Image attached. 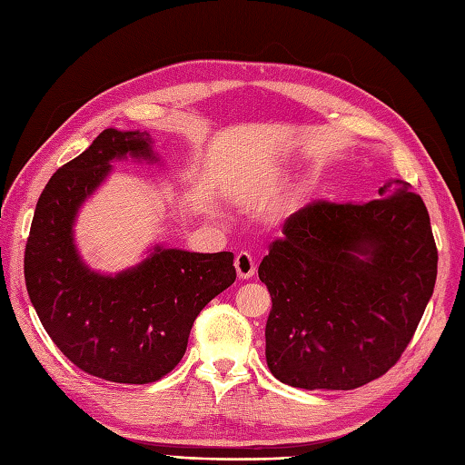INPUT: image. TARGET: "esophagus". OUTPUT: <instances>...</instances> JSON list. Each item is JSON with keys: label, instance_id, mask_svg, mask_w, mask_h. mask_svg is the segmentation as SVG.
Returning <instances> with one entry per match:
<instances>
[{"label": "esophagus", "instance_id": "obj_1", "mask_svg": "<svg viewBox=\"0 0 465 465\" xmlns=\"http://www.w3.org/2000/svg\"><path fill=\"white\" fill-rule=\"evenodd\" d=\"M233 265H235V272H238L240 280H250L255 275V262L248 252H240L238 255H235Z\"/></svg>", "mask_w": 465, "mask_h": 465}]
</instances>
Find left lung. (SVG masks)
<instances>
[{"label":"left lung","instance_id":"obj_1","mask_svg":"<svg viewBox=\"0 0 465 465\" xmlns=\"http://www.w3.org/2000/svg\"><path fill=\"white\" fill-rule=\"evenodd\" d=\"M272 312L265 360L282 383L353 390L408 348L438 275L430 215L408 182L368 203L295 212L260 263Z\"/></svg>","mask_w":465,"mask_h":465}]
</instances>
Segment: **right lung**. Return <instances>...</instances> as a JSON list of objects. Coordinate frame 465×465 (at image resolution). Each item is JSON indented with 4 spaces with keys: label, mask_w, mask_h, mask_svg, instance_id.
Returning <instances> with one entry per match:
<instances>
[{
    "label": "right lung",
    "mask_w": 465,
    "mask_h": 465,
    "mask_svg": "<svg viewBox=\"0 0 465 465\" xmlns=\"http://www.w3.org/2000/svg\"><path fill=\"white\" fill-rule=\"evenodd\" d=\"M132 157L155 163L147 132L107 127L52 175L35 205L25 245V285L44 330L69 361L115 383H150L183 358L192 325L235 282L233 253L152 245L140 262L102 273L75 245L82 205Z\"/></svg>",
    "instance_id": "obj_1"
}]
</instances>
